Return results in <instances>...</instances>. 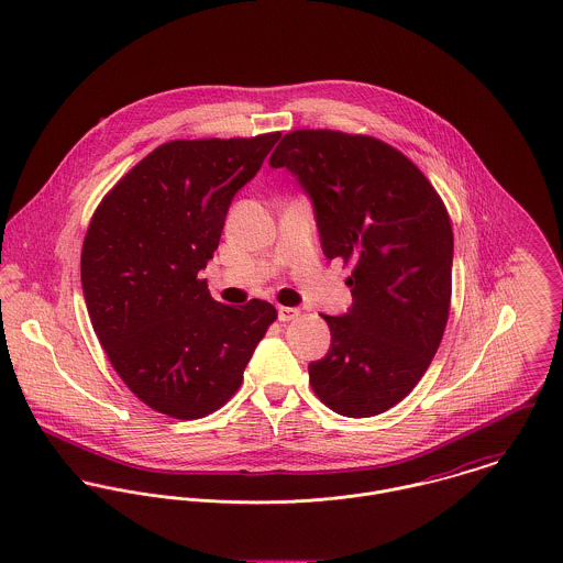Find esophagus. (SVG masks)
Listing matches in <instances>:
<instances>
[{"label":"esophagus","mask_w":563,"mask_h":563,"mask_svg":"<svg viewBox=\"0 0 563 563\" xmlns=\"http://www.w3.org/2000/svg\"><path fill=\"white\" fill-rule=\"evenodd\" d=\"M299 317H301V312L297 308H286V306L277 308V319L282 322L295 321Z\"/></svg>","instance_id":"34e87169"}]
</instances>
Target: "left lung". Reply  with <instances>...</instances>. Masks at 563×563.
<instances>
[{"label": "left lung", "instance_id": "left-lung-1", "mask_svg": "<svg viewBox=\"0 0 563 563\" xmlns=\"http://www.w3.org/2000/svg\"><path fill=\"white\" fill-rule=\"evenodd\" d=\"M268 164L310 195L322 253L353 264L351 310L322 314L331 346L308 368L312 390L349 418L384 413L416 388L449 321L446 206L413 162L366 134L295 130Z\"/></svg>", "mask_w": 563, "mask_h": 563}]
</instances>
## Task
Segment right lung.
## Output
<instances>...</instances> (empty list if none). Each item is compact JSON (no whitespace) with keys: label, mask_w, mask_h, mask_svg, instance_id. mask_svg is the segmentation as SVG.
I'll return each instance as SVG.
<instances>
[{"label":"right lung","mask_w":563,"mask_h":563,"mask_svg":"<svg viewBox=\"0 0 563 563\" xmlns=\"http://www.w3.org/2000/svg\"><path fill=\"white\" fill-rule=\"evenodd\" d=\"M279 136L164 143L90 219L80 268L92 329L123 384L170 418H203L230 401L277 319L268 301H214L197 275L219 246L234 195Z\"/></svg>","instance_id":"1"}]
</instances>
